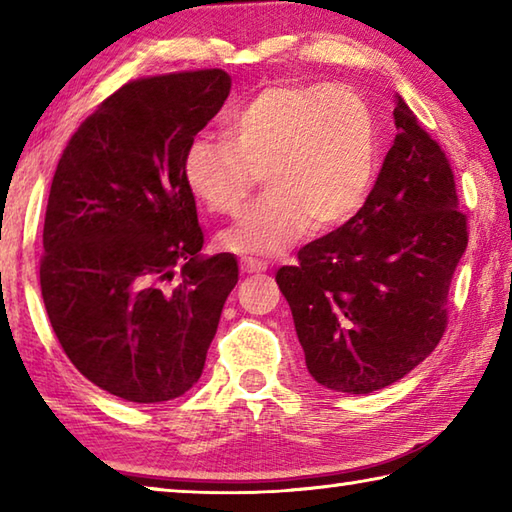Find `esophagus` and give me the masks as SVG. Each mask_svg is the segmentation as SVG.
Returning <instances> with one entry per match:
<instances>
[{
  "label": "esophagus",
  "mask_w": 512,
  "mask_h": 512,
  "mask_svg": "<svg viewBox=\"0 0 512 512\" xmlns=\"http://www.w3.org/2000/svg\"><path fill=\"white\" fill-rule=\"evenodd\" d=\"M241 271L244 273H262L266 271V262H262V259H255V257H241Z\"/></svg>",
  "instance_id": "1"
}]
</instances>
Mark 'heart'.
<instances>
[{
  "label": "heart",
  "mask_w": 512,
  "mask_h": 512,
  "mask_svg": "<svg viewBox=\"0 0 512 512\" xmlns=\"http://www.w3.org/2000/svg\"><path fill=\"white\" fill-rule=\"evenodd\" d=\"M264 173L268 192L219 235L232 253L277 255L314 228L348 223L377 173V124L343 85L275 83L232 112L225 140L196 137L183 178L212 214H232Z\"/></svg>",
  "instance_id": "1"
}]
</instances>
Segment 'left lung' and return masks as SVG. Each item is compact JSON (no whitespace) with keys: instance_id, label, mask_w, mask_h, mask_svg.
<instances>
[{"instance_id":"left-lung-1","label":"left lung","mask_w":512,"mask_h":512,"mask_svg":"<svg viewBox=\"0 0 512 512\" xmlns=\"http://www.w3.org/2000/svg\"><path fill=\"white\" fill-rule=\"evenodd\" d=\"M393 117L397 135L361 210L275 275L309 375L348 395L391 386L429 357L467 248L443 149L400 94Z\"/></svg>"}]
</instances>
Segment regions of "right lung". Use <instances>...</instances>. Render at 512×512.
Instances as JSON below:
<instances>
[{"mask_svg": "<svg viewBox=\"0 0 512 512\" xmlns=\"http://www.w3.org/2000/svg\"><path fill=\"white\" fill-rule=\"evenodd\" d=\"M230 85L223 69L126 83L72 135L51 180L40 259L49 323L76 370L126 402L176 400L196 384L239 280L235 255H198L183 178L185 149Z\"/></svg>", "mask_w": 512, "mask_h": 512, "instance_id": "1", "label": "right lung"}]
</instances>
